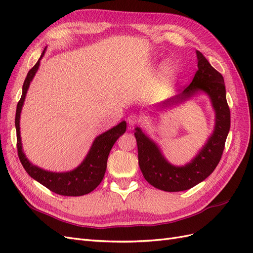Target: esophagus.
Masks as SVG:
<instances>
[{"instance_id": "1", "label": "esophagus", "mask_w": 253, "mask_h": 253, "mask_svg": "<svg viewBox=\"0 0 253 253\" xmlns=\"http://www.w3.org/2000/svg\"><path fill=\"white\" fill-rule=\"evenodd\" d=\"M126 121H127V124H128L129 126H134L135 125H137L140 121V118L137 116V115H129V116L126 119Z\"/></svg>"}]
</instances>
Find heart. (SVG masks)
Instances as JSON below:
<instances>
[{
  "instance_id": "obj_1",
  "label": "heart",
  "mask_w": 253,
  "mask_h": 253,
  "mask_svg": "<svg viewBox=\"0 0 253 253\" xmlns=\"http://www.w3.org/2000/svg\"><path fill=\"white\" fill-rule=\"evenodd\" d=\"M163 68H165V70L162 73V82H160V87H159L160 91L167 90L171 88L172 86H174L179 78V72L174 65H169L165 67V64L162 62L159 64H156L155 72L158 73L159 71H162Z\"/></svg>"
}]
</instances>
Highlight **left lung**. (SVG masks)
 Returning <instances> with one entry per match:
<instances>
[{
    "mask_svg": "<svg viewBox=\"0 0 253 253\" xmlns=\"http://www.w3.org/2000/svg\"><path fill=\"white\" fill-rule=\"evenodd\" d=\"M198 70L189 85L177 95L154 106L156 111L173 108L186 102L197 94L209 97L215 112L213 132L195 157L185 166H174L168 162L158 144L135 128L140 170L150 185L167 192H179L193 188L205 180L218 165L230 129V110L226 99L224 78L213 68L201 51L196 50Z\"/></svg>",
    "mask_w": 253,
    "mask_h": 253,
    "instance_id": "1",
    "label": "left lung"
}]
</instances>
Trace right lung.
<instances>
[{"mask_svg":"<svg viewBox=\"0 0 253 253\" xmlns=\"http://www.w3.org/2000/svg\"><path fill=\"white\" fill-rule=\"evenodd\" d=\"M45 50H46V47L44 48L40 59L38 60L35 66L28 72L22 87L21 99L17 105L14 124H16L17 129L18 155L23 168H24L30 177L40 182L44 187H46L59 195L81 196L91 192L103 179L110 152L114 143L117 141L121 135L125 134L126 129V122L121 121L116 126L97 136L83 162L72 171L50 172L41 169V168L30 163L25 153L23 152L20 132V118L30 82L33 81L36 73L38 72V68L40 66V61L44 56Z\"/></svg>","mask_w":253,"mask_h":253,"instance_id":"obj_1","label":"right lung"}]
</instances>
